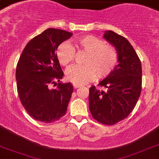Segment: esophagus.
Masks as SVG:
<instances>
[{
	"label": "esophagus",
	"mask_w": 159,
	"mask_h": 159,
	"mask_svg": "<svg viewBox=\"0 0 159 159\" xmlns=\"http://www.w3.org/2000/svg\"><path fill=\"white\" fill-rule=\"evenodd\" d=\"M73 87H74V88H81V85L75 84H73Z\"/></svg>",
	"instance_id": "1"
}]
</instances>
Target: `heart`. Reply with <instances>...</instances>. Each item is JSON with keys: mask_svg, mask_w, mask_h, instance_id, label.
<instances>
[{"mask_svg": "<svg viewBox=\"0 0 159 159\" xmlns=\"http://www.w3.org/2000/svg\"><path fill=\"white\" fill-rule=\"evenodd\" d=\"M61 43L57 50V57L61 66H69L75 57V49L87 52L84 65L71 66L66 72V79L75 84H83L95 79L103 78L112 72L118 62V52L111 45L93 35H85L73 41Z\"/></svg>", "mask_w": 159, "mask_h": 159, "instance_id": "obj_1", "label": "heart"}]
</instances>
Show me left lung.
I'll list each match as a JSON object with an SVG mask.
<instances>
[{
  "instance_id": "1",
  "label": "left lung",
  "mask_w": 159,
  "mask_h": 159,
  "mask_svg": "<svg viewBox=\"0 0 159 159\" xmlns=\"http://www.w3.org/2000/svg\"><path fill=\"white\" fill-rule=\"evenodd\" d=\"M103 38L116 48L118 64L109 75L99 84L102 91L90 88L89 109L95 120L113 125L124 120L133 111L142 89V66L132 45L123 36L112 31H106Z\"/></svg>"
}]
</instances>
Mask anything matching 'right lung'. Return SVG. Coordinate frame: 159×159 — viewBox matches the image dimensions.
I'll list each match as a JSON object with an SVG mask.
<instances>
[{
  "instance_id": "right-lung-1",
  "label": "right lung",
  "mask_w": 159,
  "mask_h": 159,
  "mask_svg": "<svg viewBox=\"0 0 159 159\" xmlns=\"http://www.w3.org/2000/svg\"><path fill=\"white\" fill-rule=\"evenodd\" d=\"M72 33L48 29L26 44L16 71L21 103L31 118L53 123L65 116L72 93L71 83H58L63 77L56 50ZM52 84L57 85L52 89Z\"/></svg>"
}]
</instances>
